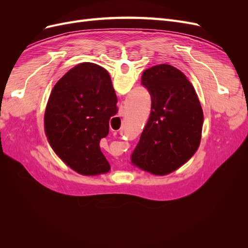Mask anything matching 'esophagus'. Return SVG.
<instances>
[{"label":"esophagus","mask_w":248,"mask_h":248,"mask_svg":"<svg viewBox=\"0 0 248 248\" xmlns=\"http://www.w3.org/2000/svg\"><path fill=\"white\" fill-rule=\"evenodd\" d=\"M119 136H120V140H121V144L122 145H124L125 144V141H126V137H125V133L123 132V131H121L119 133Z\"/></svg>","instance_id":"obj_1"}]
</instances>
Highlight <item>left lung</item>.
I'll use <instances>...</instances> for the list:
<instances>
[{
    "label": "left lung",
    "mask_w": 248,
    "mask_h": 248,
    "mask_svg": "<svg viewBox=\"0 0 248 248\" xmlns=\"http://www.w3.org/2000/svg\"><path fill=\"white\" fill-rule=\"evenodd\" d=\"M138 97L150 140L140 168L155 182H170L188 167L200 147L201 103L185 82L162 71L141 78Z\"/></svg>",
    "instance_id": "8db88e82"
}]
</instances>
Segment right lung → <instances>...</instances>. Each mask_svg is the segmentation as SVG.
<instances>
[{
	"instance_id": "right-lung-1",
	"label": "right lung",
	"mask_w": 248,
	"mask_h": 248,
	"mask_svg": "<svg viewBox=\"0 0 248 248\" xmlns=\"http://www.w3.org/2000/svg\"><path fill=\"white\" fill-rule=\"evenodd\" d=\"M107 73L78 74L48 103L44 131L52 156L67 175L80 183H94L108 175L116 137L109 115L100 108L110 85Z\"/></svg>"
}]
</instances>
